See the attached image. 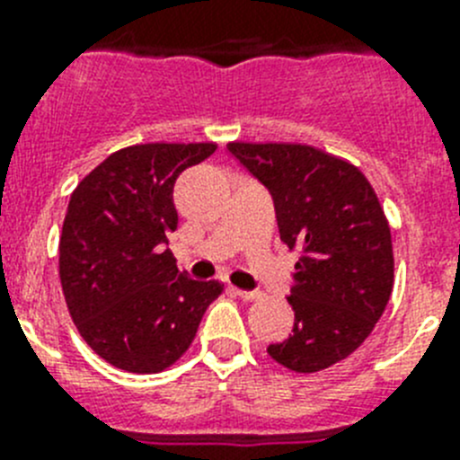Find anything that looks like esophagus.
I'll return each instance as SVG.
<instances>
[{
  "mask_svg": "<svg viewBox=\"0 0 460 460\" xmlns=\"http://www.w3.org/2000/svg\"><path fill=\"white\" fill-rule=\"evenodd\" d=\"M233 290H234V295L242 296L243 302H255V299H260V296H262V292L260 290H239V288H233Z\"/></svg>",
  "mask_w": 460,
  "mask_h": 460,
  "instance_id": "34e87169",
  "label": "esophagus"
}]
</instances>
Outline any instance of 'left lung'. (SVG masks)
I'll list each match as a JSON object with an SVG mask.
<instances>
[{"label":"left lung","instance_id":"left-lung-1","mask_svg":"<svg viewBox=\"0 0 460 460\" xmlns=\"http://www.w3.org/2000/svg\"><path fill=\"white\" fill-rule=\"evenodd\" d=\"M227 152L271 193L280 242L299 246L292 334L267 348L296 373H315L359 348L394 288L389 223L355 165L311 145L230 142Z\"/></svg>","mask_w":460,"mask_h":460}]
</instances>
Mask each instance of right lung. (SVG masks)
<instances>
[{
	"label": "right lung",
	"instance_id": "1",
	"mask_svg": "<svg viewBox=\"0 0 460 460\" xmlns=\"http://www.w3.org/2000/svg\"><path fill=\"white\" fill-rule=\"evenodd\" d=\"M217 152L214 142H149L110 154L75 186L59 239V280L68 313L101 359L158 373L193 343L218 280L177 270L174 181Z\"/></svg>",
	"mask_w": 460,
	"mask_h": 460
}]
</instances>
